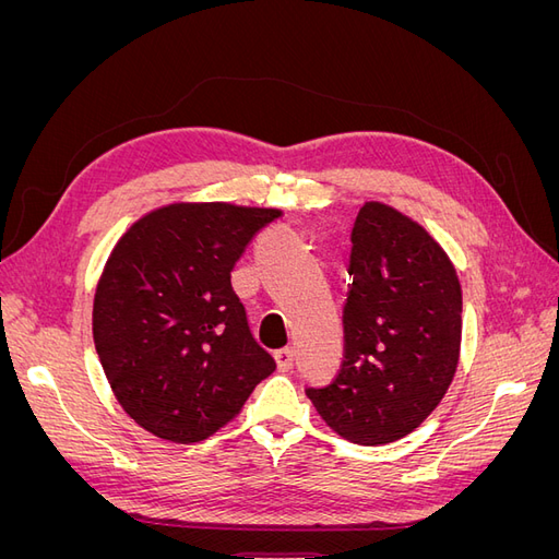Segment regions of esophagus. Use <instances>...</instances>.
I'll list each match as a JSON object with an SVG mask.
<instances>
[{
    "label": "esophagus",
    "mask_w": 559,
    "mask_h": 559,
    "mask_svg": "<svg viewBox=\"0 0 559 559\" xmlns=\"http://www.w3.org/2000/svg\"><path fill=\"white\" fill-rule=\"evenodd\" d=\"M275 361H277V368L282 370V373H286V370H292L294 368V349L292 347L277 349L275 352Z\"/></svg>",
    "instance_id": "1"
}]
</instances>
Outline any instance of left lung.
Here are the masks:
<instances>
[{
  "mask_svg": "<svg viewBox=\"0 0 559 559\" xmlns=\"http://www.w3.org/2000/svg\"><path fill=\"white\" fill-rule=\"evenodd\" d=\"M345 354L337 376L306 394L326 425L359 445H384L425 421L454 378L462 286L413 218L366 202L352 228Z\"/></svg>",
  "mask_w": 559,
  "mask_h": 559,
  "instance_id": "8db88e82",
  "label": "left lung"
}]
</instances>
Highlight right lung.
Returning <instances> with one entry per match:
<instances>
[{"instance_id": "obj_1", "label": "right lung", "mask_w": 559, "mask_h": 559, "mask_svg": "<svg viewBox=\"0 0 559 559\" xmlns=\"http://www.w3.org/2000/svg\"><path fill=\"white\" fill-rule=\"evenodd\" d=\"M280 214L177 202L142 216L114 247L95 292L93 341L118 403L146 431L205 441L275 370L230 270Z\"/></svg>"}]
</instances>
